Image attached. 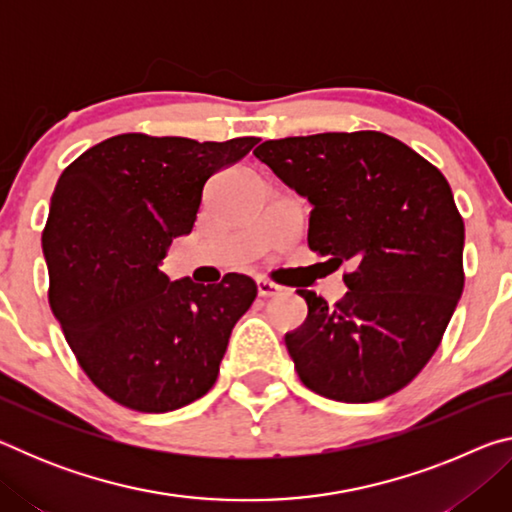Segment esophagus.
<instances>
[{"mask_svg":"<svg viewBox=\"0 0 512 512\" xmlns=\"http://www.w3.org/2000/svg\"><path fill=\"white\" fill-rule=\"evenodd\" d=\"M280 291H282L280 284H275L271 280H257V293L262 298H275Z\"/></svg>","mask_w":512,"mask_h":512,"instance_id":"esophagus-1","label":"esophagus"}]
</instances>
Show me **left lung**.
<instances>
[{
	"mask_svg": "<svg viewBox=\"0 0 512 512\" xmlns=\"http://www.w3.org/2000/svg\"><path fill=\"white\" fill-rule=\"evenodd\" d=\"M253 153L314 207L309 248L352 266L336 305L298 291L307 320L284 343L300 381L348 404L397 393L438 350L463 293L465 225L447 178L379 131L284 137Z\"/></svg>",
	"mask_w": 512,
	"mask_h": 512,
	"instance_id": "obj_1",
	"label": "left lung"
}]
</instances>
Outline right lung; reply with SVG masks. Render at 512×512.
Here are the masks:
<instances>
[{
	"label": "right lung",
	"instance_id": "right-lung-1",
	"mask_svg": "<svg viewBox=\"0 0 512 512\" xmlns=\"http://www.w3.org/2000/svg\"><path fill=\"white\" fill-rule=\"evenodd\" d=\"M257 142L124 133L58 178L42 232L49 305L85 375L126 409L176 411L219 377L257 284L239 273L171 282L160 262L192 232L207 180Z\"/></svg>",
	"mask_w": 512,
	"mask_h": 512
}]
</instances>
